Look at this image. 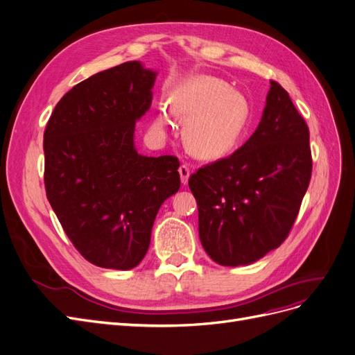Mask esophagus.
<instances>
[{"mask_svg": "<svg viewBox=\"0 0 355 355\" xmlns=\"http://www.w3.org/2000/svg\"><path fill=\"white\" fill-rule=\"evenodd\" d=\"M179 175H180V180H182V185H187L188 180H189V175H191V168L188 164H182L179 167Z\"/></svg>", "mask_w": 355, "mask_h": 355, "instance_id": "34e87169", "label": "esophagus"}]
</instances>
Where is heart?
Returning a JSON list of instances; mask_svg holds the SVG:
<instances>
[{
  "label": "heart",
  "instance_id": "heart-1",
  "mask_svg": "<svg viewBox=\"0 0 355 355\" xmlns=\"http://www.w3.org/2000/svg\"><path fill=\"white\" fill-rule=\"evenodd\" d=\"M247 96L213 76H195L175 92L170 110L160 107L154 128L164 133L172 114L187 121L183 130L187 148L202 160H216L227 154L241 139L250 120Z\"/></svg>",
  "mask_w": 355,
  "mask_h": 355
}]
</instances>
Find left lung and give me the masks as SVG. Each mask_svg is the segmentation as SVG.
<instances>
[{"mask_svg": "<svg viewBox=\"0 0 355 355\" xmlns=\"http://www.w3.org/2000/svg\"><path fill=\"white\" fill-rule=\"evenodd\" d=\"M310 133L288 92L270 82L251 138L189 178L205 252L220 266H248L285 241L311 178Z\"/></svg>", "mask_w": 355, "mask_h": 355, "instance_id": "8db88e82", "label": "left lung"}]
</instances>
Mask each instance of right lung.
I'll return each mask as SVG.
<instances>
[{"label":"right lung","instance_id":"obj_1","mask_svg":"<svg viewBox=\"0 0 355 355\" xmlns=\"http://www.w3.org/2000/svg\"><path fill=\"white\" fill-rule=\"evenodd\" d=\"M157 71L128 61L58 101L44 133L46 198L75 248L114 270L137 267L162 204L180 188L176 157L137 151Z\"/></svg>","mask_w":355,"mask_h":355}]
</instances>
